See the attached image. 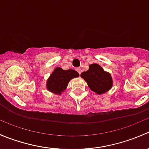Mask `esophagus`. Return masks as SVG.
<instances>
[{
	"mask_svg": "<svg viewBox=\"0 0 149 149\" xmlns=\"http://www.w3.org/2000/svg\"><path fill=\"white\" fill-rule=\"evenodd\" d=\"M76 70H77L78 73H79V74H81V68H76Z\"/></svg>",
	"mask_w": 149,
	"mask_h": 149,
	"instance_id": "1",
	"label": "esophagus"
}]
</instances>
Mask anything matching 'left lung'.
I'll return each instance as SVG.
<instances>
[{
    "mask_svg": "<svg viewBox=\"0 0 149 149\" xmlns=\"http://www.w3.org/2000/svg\"><path fill=\"white\" fill-rule=\"evenodd\" d=\"M81 77L86 82L90 89L99 95L106 93L113 85L110 73L96 63L89 65L88 70L81 73Z\"/></svg>",
    "mask_w": 149,
    "mask_h": 149,
    "instance_id": "left-lung-1",
    "label": "left lung"
}]
</instances>
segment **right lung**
I'll return each mask as SVG.
<instances>
[{
  "instance_id": "1",
  "label": "right lung",
  "mask_w": 149,
  "mask_h": 149,
  "mask_svg": "<svg viewBox=\"0 0 149 149\" xmlns=\"http://www.w3.org/2000/svg\"><path fill=\"white\" fill-rule=\"evenodd\" d=\"M79 76V73L73 69L63 70L60 67L55 68L47 81V89L53 94L61 95L67 88L69 81Z\"/></svg>"
}]
</instances>
